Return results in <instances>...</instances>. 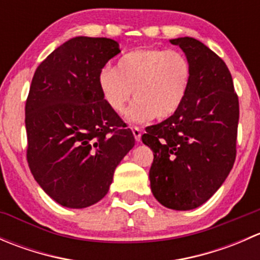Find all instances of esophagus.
<instances>
[{
    "label": "esophagus",
    "mask_w": 260,
    "mask_h": 260,
    "mask_svg": "<svg viewBox=\"0 0 260 260\" xmlns=\"http://www.w3.org/2000/svg\"><path fill=\"white\" fill-rule=\"evenodd\" d=\"M132 132H133V136H135L136 141H137V142H140L141 135H142V133H141L140 127H132Z\"/></svg>",
    "instance_id": "obj_1"
}]
</instances>
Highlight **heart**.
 Masks as SVG:
<instances>
[{
	"instance_id": "b5f03b06",
	"label": "heart",
	"mask_w": 260,
	"mask_h": 260,
	"mask_svg": "<svg viewBox=\"0 0 260 260\" xmlns=\"http://www.w3.org/2000/svg\"><path fill=\"white\" fill-rule=\"evenodd\" d=\"M191 65L176 50L137 49L123 55L117 68L106 67L98 74V86L107 106L129 122L162 120L176 113L185 102L191 84Z\"/></svg>"
}]
</instances>
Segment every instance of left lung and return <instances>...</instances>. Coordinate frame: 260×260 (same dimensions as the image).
Wrapping results in <instances>:
<instances>
[{"instance_id": "8db88e82", "label": "left lung", "mask_w": 260, "mask_h": 260, "mask_svg": "<svg viewBox=\"0 0 260 260\" xmlns=\"http://www.w3.org/2000/svg\"><path fill=\"white\" fill-rule=\"evenodd\" d=\"M191 65V84L179 111L149 125L142 142L153 151L149 170L156 200L192 210L222 185L237 156L239 101L226 64L193 38L170 40Z\"/></svg>"}]
</instances>
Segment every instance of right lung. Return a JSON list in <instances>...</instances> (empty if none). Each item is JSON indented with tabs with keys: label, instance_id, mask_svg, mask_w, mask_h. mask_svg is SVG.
<instances>
[{
	"label": "right lung",
	"instance_id": "obj_1",
	"mask_svg": "<svg viewBox=\"0 0 260 260\" xmlns=\"http://www.w3.org/2000/svg\"><path fill=\"white\" fill-rule=\"evenodd\" d=\"M107 38L77 36L34 74L25 107L27 162L34 179L61 206L83 209L107 195L135 137L104 102L98 74L119 54Z\"/></svg>",
	"mask_w": 260,
	"mask_h": 260
}]
</instances>
